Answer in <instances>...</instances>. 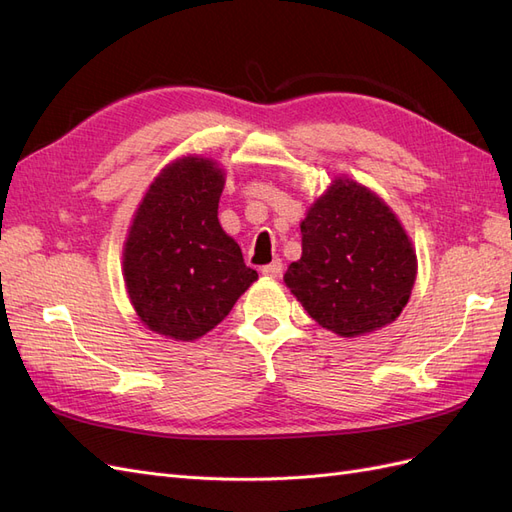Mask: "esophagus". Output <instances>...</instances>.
Instances as JSON below:
<instances>
[{
  "instance_id": "obj_1",
  "label": "esophagus",
  "mask_w": 512,
  "mask_h": 512,
  "mask_svg": "<svg viewBox=\"0 0 512 512\" xmlns=\"http://www.w3.org/2000/svg\"><path fill=\"white\" fill-rule=\"evenodd\" d=\"M260 271L265 277H280L282 271H284V262L280 258H275L273 262H269V265H265Z\"/></svg>"
}]
</instances>
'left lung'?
<instances>
[{
    "instance_id": "obj_1",
    "label": "left lung",
    "mask_w": 512,
    "mask_h": 512,
    "mask_svg": "<svg viewBox=\"0 0 512 512\" xmlns=\"http://www.w3.org/2000/svg\"><path fill=\"white\" fill-rule=\"evenodd\" d=\"M303 254L284 282L320 327L356 337L393 322L416 280V254L395 213L337 179L301 222Z\"/></svg>"
}]
</instances>
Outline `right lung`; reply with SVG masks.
<instances>
[{
  "mask_svg": "<svg viewBox=\"0 0 512 512\" xmlns=\"http://www.w3.org/2000/svg\"><path fill=\"white\" fill-rule=\"evenodd\" d=\"M224 173L181 158L149 185L123 250L126 286L151 331L192 342L220 324L258 273L218 222Z\"/></svg>",
  "mask_w": 512,
  "mask_h": 512,
  "instance_id": "1",
  "label": "right lung"
}]
</instances>
